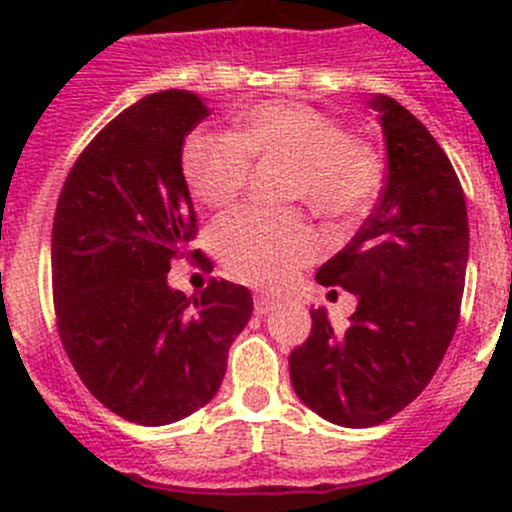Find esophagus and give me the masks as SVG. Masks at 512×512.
<instances>
[{
	"instance_id": "obj_1",
	"label": "esophagus",
	"mask_w": 512,
	"mask_h": 512,
	"mask_svg": "<svg viewBox=\"0 0 512 512\" xmlns=\"http://www.w3.org/2000/svg\"><path fill=\"white\" fill-rule=\"evenodd\" d=\"M277 307V299L270 297V294H257L255 297V314H267Z\"/></svg>"
}]
</instances>
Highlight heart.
<instances>
[{
    "label": "heart",
    "mask_w": 512,
    "mask_h": 512,
    "mask_svg": "<svg viewBox=\"0 0 512 512\" xmlns=\"http://www.w3.org/2000/svg\"><path fill=\"white\" fill-rule=\"evenodd\" d=\"M265 156L292 160V200H307L329 220L359 218L379 193L374 148L304 103H257L245 113L240 136L193 133L180 165L190 193L208 208H223L247 185L252 158ZM213 237L225 270L257 287L287 285L319 252L317 235L297 210H235L215 225Z\"/></svg>",
    "instance_id": "obj_1"
}]
</instances>
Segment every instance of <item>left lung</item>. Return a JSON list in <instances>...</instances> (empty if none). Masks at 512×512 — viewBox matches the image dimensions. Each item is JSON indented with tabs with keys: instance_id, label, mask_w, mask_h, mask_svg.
I'll use <instances>...</instances> for the list:
<instances>
[{
	"instance_id": "1",
	"label": "left lung",
	"mask_w": 512,
	"mask_h": 512,
	"mask_svg": "<svg viewBox=\"0 0 512 512\" xmlns=\"http://www.w3.org/2000/svg\"><path fill=\"white\" fill-rule=\"evenodd\" d=\"M386 138L379 205L317 282L359 304L347 329L312 309V334L289 354L294 394L347 428L389 421L436 374L461 317L468 213L461 180L428 128L399 101H369Z\"/></svg>"
}]
</instances>
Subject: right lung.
<instances>
[{
    "mask_svg": "<svg viewBox=\"0 0 512 512\" xmlns=\"http://www.w3.org/2000/svg\"><path fill=\"white\" fill-rule=\"evenodd\" d=\"M193 91L151 94L96 133L69 170L51 230L61 344L86 389L141 426L180 421L218 394L227 352L252 314L242 285L210 280L185 297L170 262L208 257L195 240L185 136L208 116Z\"/></svg>",
    "mask_w": 512,
    "mask_h": 512,
    "instance_id": "add662e5",
    "label": "right lung"
}]
</instances>
